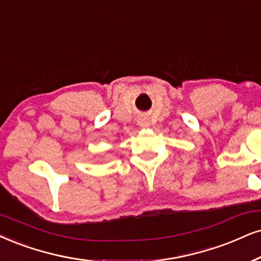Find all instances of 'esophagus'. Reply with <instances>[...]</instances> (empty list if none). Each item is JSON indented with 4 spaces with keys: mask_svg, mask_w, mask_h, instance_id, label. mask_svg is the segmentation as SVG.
I'll return each mask as SVG.
<instances>
[{
    "mask_svg": "<svg viewBox=\"0 0 261 261\" xmlns=\"http://www.w3.org/2000/svg\"><path fill=\"white\" fill-rule=\"evenodd\" d=\"M138 125H140L141 127L149 126V120H148L147 118H140V119H138Z\"/></svg>",
    "mask_w": 261,
    "mask_h": 261,
    "instance_id": "1",
    "label": "esophagus"
}]
</instances>
